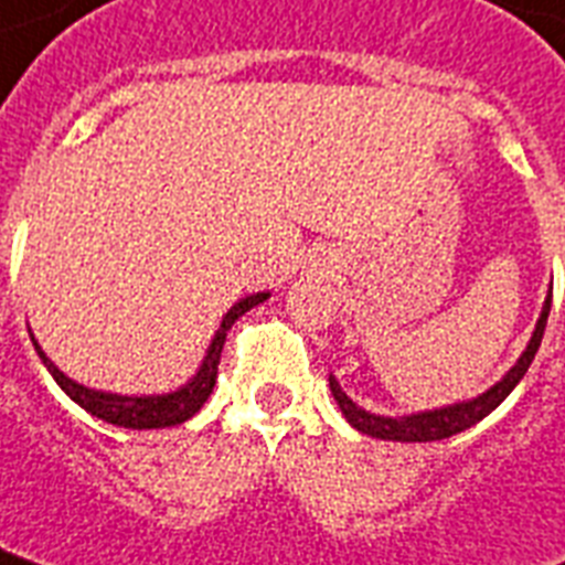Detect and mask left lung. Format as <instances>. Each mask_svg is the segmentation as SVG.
Returning <instances> with one entry per match:
<instances>
[{
  "mask_svg": "<svg viewBox=\"0 0 565 565\" xmlns=\"http://www.w3.org/2000/svg\"><path fill=\"white\" fill-rule=\"evenodd\" d=\"M548 310H552V292H548V299H545L543 317H540V322H536V331L534 337H531V343H527L525 354L519 358L516 366L501 377L499 384L492 386V390H487L483 395H478V398H472V402L451 404V407H443V411L416 413V416H398V419H390V416H375V413L361 411V407H358V404H354L343 390H340L334 375H328V384H331V393H334L343 416L352 422L354 428L361 430V434H370V437H377V439H395V443H437V439L455 437V434H460V430L472 428L475 422H481L483 416H490V413L495 411V407H499L510 393H513V386L522 381V375H525L531 361H534L536 349H540V343H543Z\"/></svg>",
  "mask_w": 565,
  "mask_h": 565,
  "instance_id": "obj_1",
  "label": "left lung"
}]
</instances>
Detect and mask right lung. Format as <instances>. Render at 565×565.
<instances>
[{
  "instance_id": "right-lung-1",
  "label": "right lung",
  "mask_w": 565,
  "mask_h": 565,
  "mask_svg": "<svg viewBox=\"0 0 565 565\" xmlns=\"http://www.w3.org/2000/svg\"><path fill=\"white\" fill-rule=\"evenodd\" d=\"M266 299V292H257V296H248V299L237 301L234 308L225 313L222 319L220 331L213 337L211 349H207V358H204L202 370L195 372V377L188 386H181L179 393L170 395H146V398H128V395H110V393H96V390H87V386L75 384L64 372L57 370L55 363L49 361L46 354L38 349L40 361L46 363V370L52 372V377L57 381V386L64 390L75 404H82L84 411L99 416V419L110 422V425H119V428H172V425H181L188 422L190 416L199 413L207 395L213 393V384H216V370H220V358H222V345H225V337H228V328L234 326V319H239L246 310H252L255 305Z\"/></svg>"
}]
</instances>
